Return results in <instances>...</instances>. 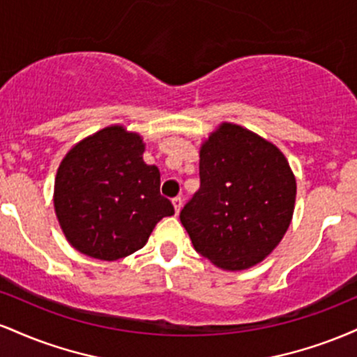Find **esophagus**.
Here are the masks:
<instances>
[{"mask_svg": "<svg viewBox=\"0 0 357 357\" xmlns=\"http://www.w3.org/2000/svg\"><path fill=\"white\" fill-rule=\"evenodd\" d=\"M173 206H174L176 215H178V213L181 211V208H183V198H181V196H176V198L173 199Z\"/></svg>", "mask_w": 357, "mask_h": 357, "instance_id": "1", "label": "esophagus"}]
</instances>
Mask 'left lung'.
<instances>
[{
  "mask_svg": "<svg viewBox=\"0 0 357 357\" xmlns=\"http://www.w3.org/2000/svg\"><path fill=\"white\" fill-rule=\"evenodd\" d=\"M202 186L179 213L199 255L218 268L247 270L284 238L297 183L275 144L221 122L199 149Z\"/></svg>",
  "mask_w": 357,
  "mask_h": 357,
  "instance_id": "obj_1",
  "label": "left lung"
}]
</instances>
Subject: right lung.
<instances>
[{"instance_id": "add662e5", "label": "right lung", "mask_w": 357, "mask_h": 357, "mask_svg": "<svg viewBox=\"0 0 357 357\" xmlns=\"http://www.w3.org/2000/svg\"><path fill=\"white\" fill-rule=\"evenodd\" d=\"M144 149L137 132L109 126L61 159L53 206L65 238L84 255L105 261L130 255L159 220L174 215L159 192V169L142 159Z\"/></svg>"}]
</instances>
